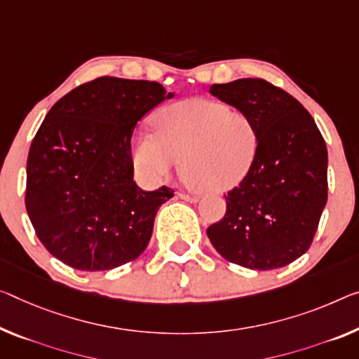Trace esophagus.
<instances>
[{"label":"esophagus","mask_w":359,"mask_h":359,"mask_svg":"<svg viewBox=\"0 0 359 359\" xmlns=\"http://www.w3.org/2000/svg\"><path fill=\"white\" fill-rule=\"evenodd\" d=\"M178 197L183 198V201H186V202H191V203L198 202V197L197 196H189V194H184V192H181V194H178Z\"/></svg>","instance_id":"1"}]
</instances>
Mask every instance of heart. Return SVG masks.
<instances>
[{"mask_svg": "<svg viewBox=\"0 0 359 359\" xmlns=\"http://www.w3.org/2000/svg\"><path fill=\"white\" fill-rule=\"evenodd\" d=\"M156 133L141 131L133 142V162L146 180L170 175L181 161L187 184L224 192L241 183L260 151L253 115L215 99H186L158 110Z\"/></svg>", "mask_w": 359, "mask_h": 359, "instance_id": "heart-1", "label": "heart"}]
</instances>
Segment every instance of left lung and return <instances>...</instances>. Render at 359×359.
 <instances>
[{
	"label": "left lung",
	"instance_id": "obj_1",
	"mask_svg": "<svg viewBox=\"0 0 359 359\" xmlns=\"http://www.w3.org/2000/svg\"><path fill=\"white\" fill-rule=\"evenodd\" d=\"M210 95L253 115L260 151L249 175L224 196L226 213L208 226V239L231 263L283 268L310 249L327 202L326 142L310 112L266 80L212 85Z\"/></svg>",
	"mask_w": 359,
	"mask_h": 359
}]
</instances>
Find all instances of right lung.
Listing matches in <instances>:
<instances>
[{
	"instance_id": "1",
	"label": "right lung",
	"mask_w": 359,
	"mask_h": 359,
	"mask_svg": "<svg viewBox=\"0 0 359 359\" xmlns=\"http://www.w3.org/2000/svg\"><path fill=\"white\" fill-rule=\"evenodd\" d=\"M173 96L157 81L101 76L51 107L27 158L25 207L53 257L80 271H106L144 252L173 189L137 187L131 136Z\"/></svg>"
}]
</instances>
